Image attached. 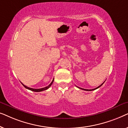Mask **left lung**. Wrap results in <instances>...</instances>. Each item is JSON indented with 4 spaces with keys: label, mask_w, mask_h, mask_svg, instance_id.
I'll use <instances>...</instances> for the list:
<instances>
[{
    "label": "left lung",
    "mask_w": 128,
    "mask_h": 128,
    "mask_svg": "<svg viewBox=\"0 0 128 128\" xmlns=\"http://www.w3.org/2000/svg\"><path fill=\"white\" fill-rule=\"evenodd\" d=\"M104 83L101 84L100 86H98V87H97V88H94V89H92V90H88V89H84V88H80V87H78V86H77V87H78V88H80V89H82V90H86V91H92V90H96V89H97L98 88H99V87H100L101 86H102V85L103 84H104Z\"/></svg>",
    "instance_id": "8db88e82"
}]
</instances>
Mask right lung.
I'll use <instances>...</instances> for the list:
<instances>
[{
    "mask_svg": "<svg viewBox=\"0 0 128 128\" xmlns=\"http://www.w3.org/2000/svg\"><path fill=\"white\" fill-rule=\"evenodd\" d=\"M54 78L53 79V80H52V82L50 83V84H49L48 86L45 87H44V88H38V89H36V88H30V87H28L27 86H25L24 84H23L22 83V84L23 85V86L25 87V88H26L27 89H28V90H31L32 91V92H42V91H44V90H47V89L50 88V86H51L52 84V83H53L54 82Z\"/></svg>",
    "mask_w": 128,
    "mask_h": 128,
    "instance_id": "obj_1",
    "label": "right lung"
}]
</instances>
